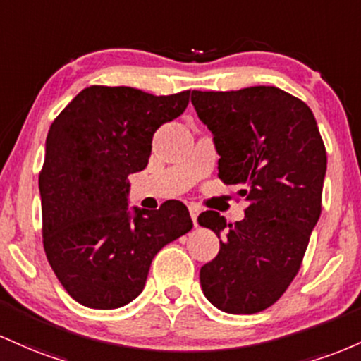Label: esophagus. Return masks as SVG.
I'll list each match as a JSON object with an SVG mask.
<instances>
[{"mask_svg": "<svg viewBox=\"0 0 361 361\" xmlns=\"http://www.w3.org/2000/svg\"><path fill=\"white\" fill-rule=\"evenodd\" d=\"M189 213H191L194 226H197V214H200V208H197L196 204H189Z\"/></svg>", "mask_w": 361, "mask_h": 361, "instance_id": "obj_1", "label": "esophagus"}]
</instances>
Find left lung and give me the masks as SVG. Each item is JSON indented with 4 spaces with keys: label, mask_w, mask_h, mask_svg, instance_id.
<instances>
[{
    "label": "left lung",
    "mask_w": 361,
    "mask_h": 361,
    "mask_svg": "<svg viewBox=\"0 0 361 361\" xmlns=\"http://www.w3.org/2000/svg\"><path fill=\"white\" fill-rule=\"evenodd\" d=\"M197 117L213 133L218 177L240 185L245 218L197 216L219 235L218 256L200 271L204 297L226 314H256L285 293L321 216L326 147L309 105L276 87L192 90Z\"/></svg>",
    "instance_id": "8db88e82"
}]
</instances>
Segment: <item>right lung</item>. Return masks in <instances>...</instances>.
Returning a JSON list of instances; mask_svg holds the SVG:
<instances>
[{"instance_id":"1","label":"right lung","mask_w":361,"mask_h":361,"mask_svg":"<svg viewBox=\"0 0 361 361\" xmlns=\"http://www.w3.org/2000/svg\"><path fill=\"white\" fill-rule=\"evenodd\" d=\"M189 97L92 85L51 124L39 176L44 250L82 305L109 310L135 300L157 252L192 228L180 201L128 209V176L147 167L155 131Z\"/></svg>"}]
</instances>
